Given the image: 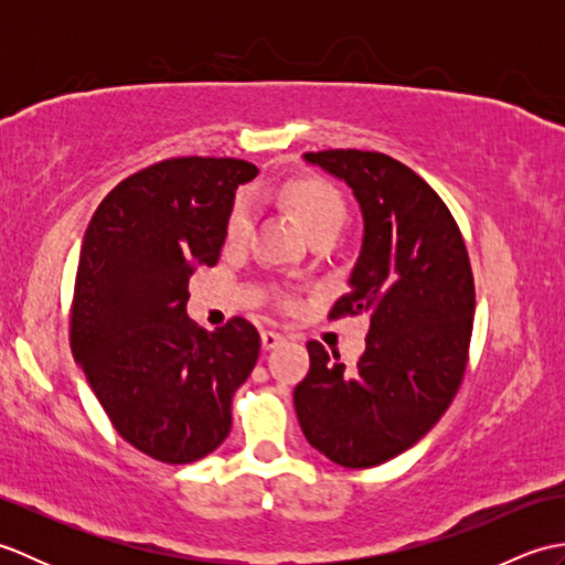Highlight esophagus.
<instances>
[{
    "mask_svg": "<svg viewBox=\"0 0 565 565\" xmlns=\"http://www.w3.org/2000/svg\"><path fill=\"white\" fill-rule=\"evenodd\" d=\"M286 340V334L276 332V330H264L262 332V347L264 350H274V347H279Z\"/></svg>",
    "mask_w": 565,
    "mask_h": 565,
    "instance_id": "obj_1",
    "label": "esophagus"
}]
</instances>
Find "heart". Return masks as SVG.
I'll return each mask as SVG.
<instances>
[{
    "instance_id": "1",
    "label": "heart",
    "mask_w": 565,
    "mask_h": 565,
    "mask_svg": "<svg viewBox=\"0 0 565 565\" xmlns=\"http://www.w3.org/2000/svg\"><path fill=\"white\" fill-rule=\"evenodd\" d=\"M276 196L286 209H291L310 237L338 235L347 218V203L340 189L328 179L316 174L289 177L276 189ZM252 227V211L245 196H237L225 221V239L231 245H243Z\"/></svg>"
}]
</instances>
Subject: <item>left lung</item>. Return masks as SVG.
<instances>
[{
    "label": "left lung",
    "instance_id": "left-lung-1",
    "mask_svg": "<svg viewBox=\"0 0 565 565\" xmlns=\"http://www.w3.org/2000/svg\"><path fill=\"white\" fill-rule=\"evenodd\" d=\"M303 158L344 179L362 206V252L330 320L366 313L371 326L352 369L340 352L306 344L296 415L330 461L379 466L423 439L461 386L476 310L471 262L447 203L411 167L369 150Z\"/></svg>",
    "mask_w": 565,
    "mask_h": 565
}]
</instances>
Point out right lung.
I'll use <instances>...</instances> for the list:
<instances>
[{
  "label": "right lung",
  "instance_id": "obj_1",
  "mask_svg": "<svg viewBox=\"0 0 565 565\" xmlns=\"http://www.w3.org/2000/svg\"><path fill=\"white\" fill-rule=\"evenodd\" d=\"M255 174L235 158L154 162L116 184L84 233L72 354L118 435L162 463L221 447L257 364L245 318L215 332L186 318L191 274L218 262L235 189Z\"/></svg>",
  "mask_w": 565,
  "mask_h": 565
}]
</instances>
